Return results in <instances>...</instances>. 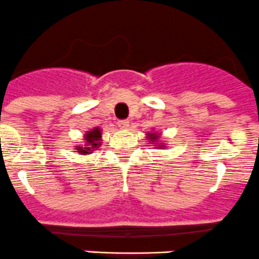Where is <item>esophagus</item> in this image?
Instances as JSON below:
<instances>
[{"instance_id": "esophagus-1", "label": "esophagus", "mask_w": 259, "mask_h": 259, "mask_svg": "<svg viewBox=\"0 0 259 259\" xmlns=\"http://www.w3.org/2000/svg\"><path fill=\"white\" fill-rule=\"evenodd\" d=\"M118 127L120 128V130H128L130 122H128V120H120V122H118Z\"/></svg>"}]
</instances>
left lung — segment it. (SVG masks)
Listing matches in <instances>:
<instances>
[{
	"label": "left lung",
	"mask_w": 259,
	"mask_h": 259,
	"mask_svg": "<svg viewBox=\"0 0 259 259\" xmlns=\"http://www.w3.org/2000/svg\"><path fill=\"white\" fill-rule=\"evenodd\" d=\"M146 139L149 140V143L158 145L157 148H166V146H164V143H159V141H158V139H159V134H158V132H148V134H146Z\"/></svg>",
	"instance_id": "8db88e82"
}]
</instances>
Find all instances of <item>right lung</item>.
<instances>
[{"mask_svg": "<svg viewBox=\"0 0 259 259\" xmlns=\"http://www.w3.org/2000/svg\"><path fill=\"white\" fill-rule=\"evenodd\" d=\"M102 131L101 128L95 127L92 128L91 131H87L84 135V145H76L74 146V149L76 150L77 154H91V153L95 152L96 149L100 148V145H102Z\"/></svg>", "mask_w": 259, "mask_h": 259, "instance_id": "1", "label": "right lung"}]
</instances>
